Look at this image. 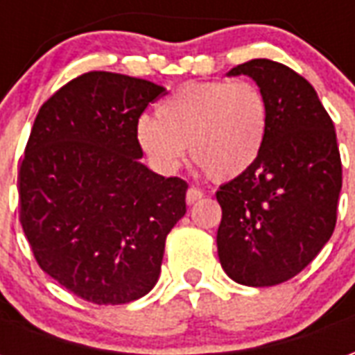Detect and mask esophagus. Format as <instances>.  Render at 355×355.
<instances>
[{
	"instance_id": "esophagus-1",
	"label": "esophagus",
	"mask_w": 355,
	"mask_h": 355,
	"mask_svg": "<svg viewBox=\"0 0 355 355\" xmlns=\"http://www.w3.org/2000/svg\"><path fill=\"white\" fill-rule=\"evenodd\" d=\"M203 198V192H201L200 188H188V192H186V203L188 205H193L196 201H200Z\"/></svg>"
}]
</instances>
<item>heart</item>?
<instances>
[{"label": "heart", "mask_w": 355, "mask_h": 355, "mask_svg": "<svg viewBox=\"0 0 355 355\" xmlns=\"http://www.w3.org/2000/svg\"><path fill=\"white\" fill-rule=\"evenodd\" d=\"M137 121V142L155 169L175 173L186 155L213 180H232L259 162L270 129L266 94L251 81H193Z\"/></svg>", "instance_id": "heart-1"}]
</instances>
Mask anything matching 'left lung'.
<instances>
[{
	"label": "left lung",
	"mask_w": 355,
	"mask_h": 355,
	"mask_svg": "<svg viewBox=\"0 0 355 355\" xmlns=\"http://www.w3.org/2000/svg\"><path fill=\"white\" fill-rule=\"evenodd\" d=\"M266 94L270 129L259 162L220 186L218 259L234 282L270 287L300 274L336 224L343 163L315 89L285 64L254 58L232 68Z\"/></svg>",
	"instance_id": "8db88e82"
}]
</instances>
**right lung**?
Here are the masks:
<instances>
[{"mask_svg":"<svg viewBox=\"0 0 355 355\" xmlns=\"http://www.w3.org/2000/svg\"><path fill=\"white\" fill-rule=\"evenodd\" d=\"M163 94L152 81L87 72L35 116L19 171L20 224L43 272L93 304L150 293L186 213L188 182L140 163L137 121Z\"/></svg>","mask_w":355,"mask_h":355,"instance_id":"1","label":"right lung"}]
</instances>
